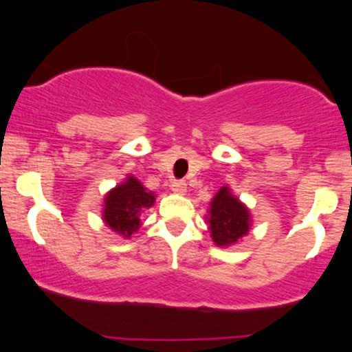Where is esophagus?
<instances>
[{
    "instance_id": "1",
    "label": "esophagus",
    "mask_w": 352,
    "mask_h": 352,
    "mask_svg": "<svg viewBox=\"0 0 352 352\" xmlns=\"http://www.w3.org/2000/svg\"><path fill=\"white\" fill-rule=\"evenodd\" d=\"M171 189H173V192H176V194H184L186 190H188V184L181 179H175L171 183Z\"/></svg>"
}]
</instances>
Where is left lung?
Instances as JSON below:
<instances>
[{
  "label": "left lung",
  "mask_w": 352,
  "mask_h": 352,
  "mask_svg": "<svg viewBox=\"0 0 352 352\" xmlns=\"http://www.w3.org/2000/svg\"><path fill=\"white\" fill-rule=\"evenodd\" d=\"M209 228L217 246H228L246 235L250 230V212L227 188L212 199Z\"/></svg>",
  "instance_id": "left-lung-1"
}]
</instances>
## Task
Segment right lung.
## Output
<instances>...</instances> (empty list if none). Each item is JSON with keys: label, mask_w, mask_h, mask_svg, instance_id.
<instances>
[{"label": "right lung", "mask_w": 352, "mask_h": 352, "mask_svg": "<svg viewBox=\"0 0 352 352\" xmlns=\"http://www.w3.org/2000/svg\"><path fill=\"white\" fill-rule=\"evenodd\" d=\"M155 202L151 190H146L135 177H127L104 201V222L125 238L140 228V212L150 209Z\"/></svg>", "instance_id": "add662e5"}]
</instances>
